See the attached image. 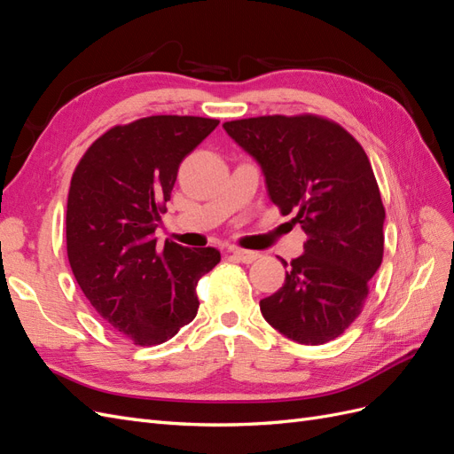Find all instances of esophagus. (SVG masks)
<instances>
[{
    "mask_svg": "<svg viewBox=\"0 0 454 454\" xmlns=\"http://www.w3.org/2000/svg\"><path fill=\"white\" fill-rule=\"evenodd\" d=\"M231 254L235 255L239 261H242V263L250 265L254 263V261L259 259V254L257 252H252V250H242V248H231Z\"/></svg>",
    "mask_w": 454,
    "mask_h": 454,
    "instance_id": "esophagus-1",
    "label": "esophagus"
}]
</instances>
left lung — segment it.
I'll list each match as a JSON object with an SVG mask.
<instances>
[{"instance_id": "8db88e82", "label": "left lung", "mask_w": 454, "mask_h": 454, "mask_svg": "<svg viewBox=\"0 0 454 454\" xmlns=\"http://www.w3.org/2000/svg\"><path fill=\"white\" fill-rule=\"evenodd\" d=\"M263 170L270 200L305 231V254L263 318L301 345H324L358 318L384 252V206L364 147L320 115H265L223 122ZM284 267H287L282 259Z\"/></svg>"}]
</instances>
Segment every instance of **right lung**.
<instances>
[{"label":"right lung","mask_w":454,"mask_h":454,"mask_svg":"<svg viewBox=\"0 0 454 454\" xmlns=\"http://www.w3.org/2000/svg\"><path fill=\"white\" fill-rule=\"evenodd\" d=\"M217 119L151 115L102 134L81 157L66 210L74 277L94 310L134 345L153 347L193 322L197 284L222 255L153 237L182 160Z\"/></svg>","instance_id":"1"}]
</instances>
